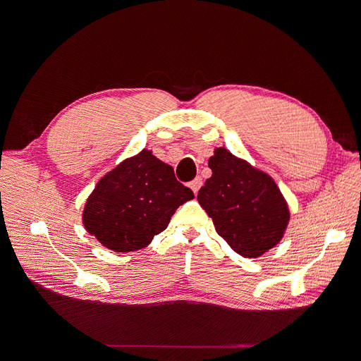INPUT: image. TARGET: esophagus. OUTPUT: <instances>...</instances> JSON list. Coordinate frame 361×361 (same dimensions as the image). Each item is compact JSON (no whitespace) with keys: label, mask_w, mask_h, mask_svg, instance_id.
I'll return each instance as SVG.
<instances>
[{"label":"esophagus","mask_w":361,"mask_h":361,"mask_svg":"<svg viewBox=\"0 0 361 361\" xmlns=\"http://www.w3.org/2000/svg\"><path fill=\"white\" fill-rule=\"evenodd\" d=\"M202 184H203V181H202V178H200V177H196V178L190 183V187H192V190L195 192V195H197V192L200 190Z\"/></svg>","instance_id":"1"}]
</instances>
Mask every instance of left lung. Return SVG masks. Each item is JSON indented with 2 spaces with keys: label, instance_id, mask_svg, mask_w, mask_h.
<instances>
[{
  "label": "left lung",
  "instance_id": "obj_1",
  "mask_svg": "<svg viewBox=\"0 0 361 361\" xmlns=\"http://www.w3.org/2000/svg\"><path fill=\"white\" fill-rule=\"evenodd\" d=\"M212 177L197 193L216 233L243 257H257L279 243L290 211L275 181L225 147L209 158Z\"/></svg>",
  "mask_w": 361,
  "mask_h": 361
}]
</instances>
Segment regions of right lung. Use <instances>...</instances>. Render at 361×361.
I'll return each instance as SVG.
<instances>
[{
  "mask_svg": "<svg viewBox=\"0 0 361 361\" xmlns=\"http://www.w3.org/2000/svg\"><path fill=\"white\" fill-rule=\"evenodd\" d=\"M193 197L173 166L143 149L98 181L85 204L83 224L106 249L135 252L162 233L177 207Z\"/></svg>",
  "mask_w": 361,
  "mask_h": 361,
  "instance_id": "1",
  "label": "right lung"
}]
</instances>
